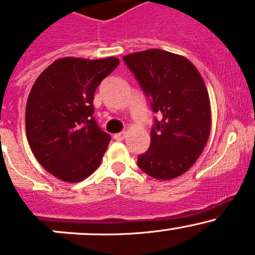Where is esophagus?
Here are the masks:
<instances>
[{"mask_svg":"<svg viewBox=\"0 0 255 255\" xmlns=\"http://www.w3.org/2000/svg\"><path fill=\"white\" fill-rule=\"evenodd\" d=\"M126 134L127 133L126 132H120V133H116L115 135H113V138H115L116 140H123L126 138Z\"/></svg>","mask_w":255,"mask_h":255,"instance_id":"obj_1","label":"esophagus"}]
</instances>
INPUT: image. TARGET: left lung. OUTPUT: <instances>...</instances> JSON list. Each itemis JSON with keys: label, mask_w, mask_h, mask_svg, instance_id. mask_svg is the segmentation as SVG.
<instances>
[{"label": "left lung", "mask_w": 255, "mask_h": 255, "mask_svg": "<svg viewBox=\"0 0 255 255\" xmlns=\"http://www.w3.org/2000/svg\"><path fill=\"white\" fill-rule=\"evenodd\" d=\"M145 96L155 118L150 146L138 156V166L149 176L171 180L195 164L211 129L210 97L204 79L189 59L149 49L123 56Z\"/></svg>", "instance_id": "obj_1"}]
</instances>
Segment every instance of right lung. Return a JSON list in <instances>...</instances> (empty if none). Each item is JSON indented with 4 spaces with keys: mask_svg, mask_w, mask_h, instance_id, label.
I'll list each match as a JSON object with an SVG mask.
<instances>
[{
    "mask_svg": "<svg viewBox=\"0 0 255 255\" xmlns=\"http://www.w3.org/2000/svg\"><path fill=\"white\" fill-rule=\"evenodd\" d=\"M120 64L117 58H61L33 84L25 107V132L40 165L58 179L79 182L102 160L111 135L100 129L94 95Z\"/></svg>",
    "mask_w": 255,
    "mask_h": 255,
    "instance_id": "right-lung-1",
    "label": "right lung"
}]
</instances>
